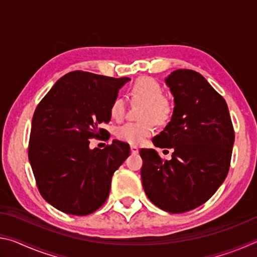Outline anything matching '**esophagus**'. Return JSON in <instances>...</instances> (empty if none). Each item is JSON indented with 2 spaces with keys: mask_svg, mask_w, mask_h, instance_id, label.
Instances as JSON below:
<instances>
[{
  "mask_svg": "<svg viewBox=\"0 0 257 257\" xmlns=\"http://www.w3.org/2000/svg\"><path fill=\"white\" fill-rule=\"evenodd\" d=\"M130 151H132L133 154H137L139 150H138V147L136 145H132V146H130Z\"/></svg>",
  "mask_w": 257,
  "mask_h": 257,
  "instance_id": "1",
  "label": "esophagus"
}]
</instances>
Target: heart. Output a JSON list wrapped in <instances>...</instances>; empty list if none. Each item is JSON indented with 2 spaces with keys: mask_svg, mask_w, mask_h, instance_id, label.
<instances>
[{
  "mask_svg": "<svg viewBox=\"0 0 257 257\" xmlns=\"http://www.w3.org/2000/svg\"><path fill=\"white\" fill-rule=\"evenodd\" d=\"M133 101L144 104L141 108L142 121L127 122L115 130V136L121 142L138 145L153 135L156 123L164 124L172 115V105L164 98L163 88L158 81L149 77H142L134 82L130 88ZM125 110L124 99L115 97L110 105V115L114 120L122 119Z\"/></svg>",
  "mask_w": 257,
  "mask_h": 257,
  "instance_id": "heart-1",
  "label": "heart"
}]
</instances>
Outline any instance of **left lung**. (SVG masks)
Listing matches in <instances>:
<instances>
[{
    "label": "left lung",
    "mask_w": 257,
    "mask_h": 257,
    "mask_svg": "<svg viewBox=\"0 0 257 257\" xmlns=\"http://www.w3.org/2000/svg\"><path fill=\"white\" fill-rule=\"evenodd\" d=\"M175 107L163 132L152 139L173 149L170 161L153 149L139 151L142 182L150 201L169 213L194 210L208 201L228 175L234 132L224 98L201 73L178 69L165 78Z\"/></svg>",
    "instance_id": "left-lung-1"
}]
</instances>
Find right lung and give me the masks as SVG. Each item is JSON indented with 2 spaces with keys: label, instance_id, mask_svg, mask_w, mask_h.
Wrapping results in <instances>:
<instances>
[{
  "label": "right lung",
  "instance_id": "obj_1",
  "mask_svg": "<svg viewBox=\"0 0 257 257\" xmlns=\"http://www.w3.org/2000/svg\"><path fill=\"white\" fill-rule=\"evenodd\" d=\"M130 79L72 71L55 82L34 112L28 159L41 195L59 211L87 215L108 196L111 179L130 154L128 144L113 141L89 149L90 138L111 119L110 105Z\"/></svg>",
  "mask_w": 257,
  "mask_h": 257
}]
</instances>
